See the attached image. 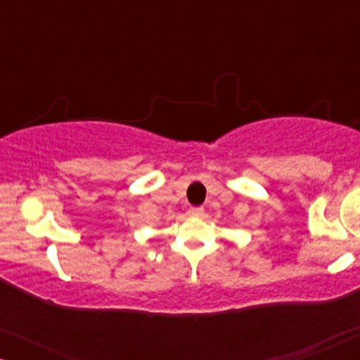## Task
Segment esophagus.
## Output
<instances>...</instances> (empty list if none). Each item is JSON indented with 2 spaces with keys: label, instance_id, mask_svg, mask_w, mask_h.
<instances>
[{
  "label": "esophagus",
  "instance_id": "obj_1",
  "mask_svg": "<svg viewBox=\"0 0 360 360\" xmlns=\"http://www.w3.org/2000/svg\"><path fill=\"white\" fill-rule=\"evenodd\" d=\"M188 214L195 216V218H201L205 214V208H201V206H198V208H190Z\"/></svg>",
  "mask_w": 360,
  "mask_h": 360
}]
</instances>
